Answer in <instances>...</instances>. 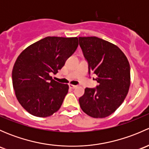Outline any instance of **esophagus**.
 <instances>
[{"label":"esophagus","mask_w":149,"mask_h":149,"mask_svg":"<svg viewBox=\"0 0 149 149\" xmlns=\"http://www.w3.org/2000/svg\"><path fill=\"white\" fill-rule=\"evenodd\" d=\"M69 87H70V88H75L77 87V86H75V85H73V84H69Z\"/></svg>","instance_id":"1"}]
</instances>
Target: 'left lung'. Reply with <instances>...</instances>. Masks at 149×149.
Returning a JSON list of instances; mask_svg holds the SVG:
<instances>
[{"label": "left lung", "instance_id": "1", "mask_svg": "<svg viewBox=\"0 0 149 149\" xmlns=\"http://www.w3.org/2000/svg\"><path fill=\"white\" fill-rule=\"evenodd\" d=\"M79 40L88 74L97 76L99 83L96 88H85L79 100L80 107L92 118H106L120 106L127 96L130 64L121 49L106 40L97 37H80Z\"/></svg>", "mask_w": 149, "mask_h": 149}]
</instances>
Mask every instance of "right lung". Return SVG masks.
I'll return each instance as SVG.
<instances>
[{"mask_svg":"<svg viewBox=\"0 0 149 149\" xmlns=\"http://www.w3.org/2000/svg\"><path fill=\"white\" fill-rule=\"evenodd\" d=\"M77 37H47L26 47L12 70V82L20 104L34 116L45 118L57 112L68 91L49 74H56L77 49Z\"/></svg>","mask_w":149,"mask_h":149,"instance_id":"add662e5","label":"right lung"}]
</instances>
